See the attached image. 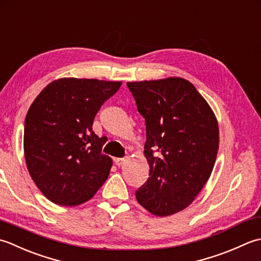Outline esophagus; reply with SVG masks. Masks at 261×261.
Instances as JSON below:
<instances>
[{
	"label": "esophagus",
	"instance_id": "obj_1",
	"mask_svg": "<svg viewBox=\"0 0 261 261\" xmlns=\"http://www.w3.org/2000/svg\"><path fill=\"white\" fill-rule=\"evenodd\" d=\"M126 161H127V159H126V158H116V159H115V163H116V166H118V167H121V166H123V164H124Z\"/></svg>",
	"mask_w": 261,
	"mask_h": 261
}]
</instances>
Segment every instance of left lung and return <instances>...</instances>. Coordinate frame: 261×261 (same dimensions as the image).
I'll list each match as a JSON object with an SVG mask.
<instances>
[{
    "instance_id": "obj_1",
    "label": "left lung",
    "mask_w": 261,
    "mask_h": 261,
    "mask_svg": "<svg viewBox=\"0 0 261 261\" xmlns=\"http://www.w3.org/2000/svg\"><path fill=\"white\" fill-rule=\"evenodd\" d=\"M145 119L150 177L135 193L145 210L168 216L189 206L203 189L219 150V125L189 81L168 77L127 83Z\"/></svg>"
}]
</instances>
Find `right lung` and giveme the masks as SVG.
Returning a JSON list of instances; mask_svg holds the SVG:
<instances>
[{"label": "right lung", "instance_id": "right-lung-1", "mask_svg": "<svg viewBox=\"0 0 261 261\" xmlns=\"http://www.w3.org/2000/svg\"><path fill=\"white\" fill-rule=\"evenodd\" d=\"M121 82L65 77L49 83L30 106L23 148L28 171L47 199L76 206L91 199L113 160L101 153L94 117Z\"/></svg>", "mask_w": 261, "mask_h": 261}]
</instances>
